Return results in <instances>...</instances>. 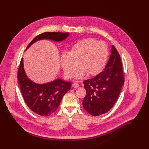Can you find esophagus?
I'll list each match as a JSON object with an SVG mask.
<instances>
[{"label": "esophagus", "instance_id": "obj_1", "mask_svg": "<svg viewBox=\"0 0 149 149\" xmlns=\"http://www.w3.org/2000/svg\"><path fill=\"white\" fill-rule=\"evenodd\" d=\"M72 87L74 88H78V87H79V85L77 83L74 82L72 84Z\"/></svg>", "mask_w": 149, "mask_h": 149}]
</instances>
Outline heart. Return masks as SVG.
<instances>
[{"mask_svg": "<svg viewBox=\"0 0 149 149\" xmlns=\"http://www.w3.org/2000/svg\"><path fill=\"white\" fill-rule=\"evenodd\" d=\"M109 57V49L104 42L87 38L75 44L70 52H63L61 63L65 76L71 78L78 67L75 75L79 79L86 74L95 76L104 68Z\"/></svg>", "mask_w": 149, "mask_h": 149, "instance_id": "heart-1", "label": "heart"}]
</instances>
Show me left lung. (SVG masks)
Returning a JSON list of instances; mask_svg holds the SVG:
<instances>
[{"instance_id":"1","label":"left lung","mask_w":149,"mask_h":149,"mask_svg":"<svg viewBox=\"0 0 149 149\" xmlns=\"http://www.w3.org/2000/svg\"><path fill=\"white\" fill-rule=\"evenodd\" d=\"M122 62L114 45L104 71L95 77L83 81L86 90L82 105L93 116L108 112L114 105L124 82Z\"/></svg>"}]
</instances>
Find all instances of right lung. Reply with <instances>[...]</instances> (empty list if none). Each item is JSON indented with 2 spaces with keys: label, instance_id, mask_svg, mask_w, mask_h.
Listing matches in <instances>:
<instances>
[{
  "label": "right lung",
  "instance_id": "1",
  "mask_svg": "<svg viewBox=\"0 0 149 149\" xmlns=\"http://www.w3.org/2000/svg\"><path fill=\"white\" fill-rule=\"evenodd\" d=\"M68 35V32H44L36 36L26 49L38 40L45 39L56 42L62 41ZM17 79L21 93L29 108L36 114L44 117L51 116L57 110L63 96L71 87V82L61 79L44 84L33 82L25 74L23 58L21 59L17 71Z\"/></svg>",
  "mask_w": 149,
  "mask_h": 149
}]
</instances>
